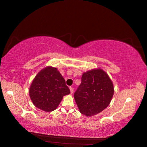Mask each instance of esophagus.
I'll list each match as a JSON object with an SVG mask.
<instances>
[{"label":"esophagus","instance_id":"esophagus-1","mask_svg":"<svg viewBox=\"0 0 147 147\" xmlns=\"http://www.w3.org/2000/svg\"><path fill=\"white\" fill-rule=\"evenodd\" d=\"M69 89H70V92H71V93L72 94V93H73V91H74V89L73 87H69Z\"/></svg>","mask_w":147,"mask_h":147}]
</instances>
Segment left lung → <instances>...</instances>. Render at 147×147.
<instances>
[{
    "label": "left lung",
    "instance_id": "8db88e82",
    "mask_svg": "<svg viewBox=\"0 0 147 147\" xmlns=\"http://www.w3.org/2000/svg\"><path fill=\"white\" fill-rule=\"evenodd\" d=\"M114 92L113 83L108 74L100 68L93 69L83 74L74 97L81 113L92 116L107 107Z\"/></svg>",
    "mask_w": 147,
    "mask_h": 147
}]
</instances>
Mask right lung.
Returning a JSON list of instances; mask_svg holds the SVG:
<instances>
[{"instance_id": "add662e5", "label": "right lung", "mask_w": 147, "mask_h": 147, "mask_svg": "<svg viewBox=\"0 0 147 147\" xmlns=\"http://www.w3.org/2000/svg\"><path fill=\"white\" fill-rule=\"evenodd\" d=\"M70 90L57 68L47 66L36 74L29 90V94L36 107L45 112L57 109L64 95Z\"/></svg>"}]
</instances>
